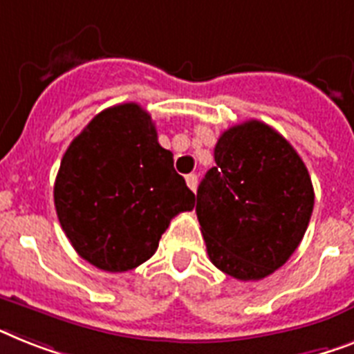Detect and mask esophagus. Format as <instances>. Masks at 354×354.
I'll return each mask as SVG.
<instances>
[{
    "mask_svg": "<svg viewBox=\"0 0 354 354\" xmlns=\"http://www.w3.org/2000/svg\"><path fill=\"white\" fill-rule=\"evenodd\" d=\"M186 184H188L189 189H194V192H195V188H197V175H195V174L186 175Z\"/></svg>",
    "mask_w": 354,
    "mask_h": 354,
    "instance_id": "obj_1",
    "label": "esophagus"
}]
</instances>
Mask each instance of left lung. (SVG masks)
<instances>
[{
	"label": "left lung",
	"mask_w": 354,
	"mask_h": 354,
	"mask_svg": "<svg viewBox=\"0 0 354 354\" xmlns=\"http://www.w3.org/2000/svg\"><path fill=\"white\" fill-rule=\"evenodd\" d=\"M215 162L197 189L201 232L209 261L239 280L271 275L299 248L315 192L304 160L266 122L227 128Z\"/></svg>",
	"instance_id": "1"
}]
</instances>
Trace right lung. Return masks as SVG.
Here are the masks:
<instances>
[{"label": "right lung", "mask_w": 354, "mask_h": 354, "mask_svg": "<svg viewBox=\"0 0 354 354\" xmlns=\"http://www.w3.org/2000/svg\"><path fill=\"white\" fill-rule=\"evenodd\" d=\"M61 227L84 261L110 273L146 262L194 192L157 141L150 113L137 103L97 113L70 142L54 184Z\"/></svg>", "instance_id": "1"}]
</instances>
